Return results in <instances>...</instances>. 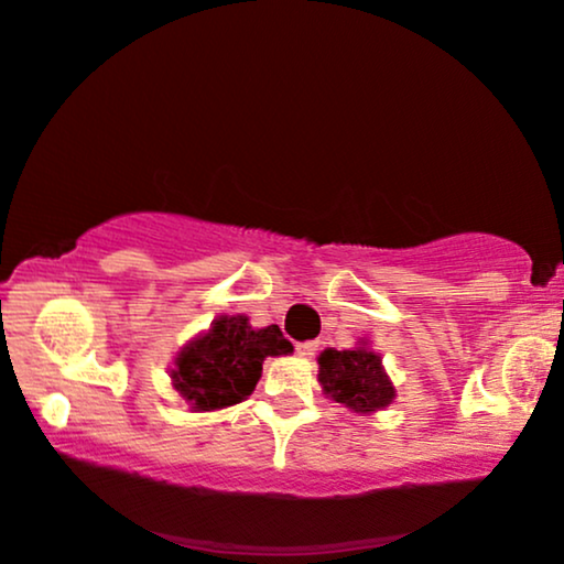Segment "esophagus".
Returning <instances> with one entry per match:
<instances>
[{
	"instance_id": "1",
	"label": "esophagus",
	"mask_w": 564,
	"mask_h": 564,
	"mask_svg": "<svg viewBox=\"0 0 564 564\" xmlns=\"http://www.w3.org/2000/svg\"><path fill=\"white\" fill-rule=\"evenodd\" d=\"M316 350H319V343H316V340L297 343V346H295V354L303 356V359H311V356H316Z\"/></svg>"
}]
</instances>
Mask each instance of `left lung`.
I'll list each match as a JSON object with an SVG mask.
<instances>
[{"mask_svg": "<svg viewBox=\"0 0 564 564\" xmlns=\"http://www.w3.org/2000/svg\"><path fill=\"white\" fill-rule=\"evenodd\" d=\"M319 382L329 399L354 409L356 414H372L395 399L380 354L364 340L354 350H324L319 356Z\"/></svg>", "mask_w": 564, "mask_h": 564, "instance_id": "1", "label": "left lung"}]
</instances>
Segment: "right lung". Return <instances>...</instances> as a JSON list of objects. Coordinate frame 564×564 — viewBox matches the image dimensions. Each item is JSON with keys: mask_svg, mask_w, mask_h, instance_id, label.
Listing matches in <instances>:
<instances>
[{"mask_svg": "<svg viewBox=\"0 0 564 564\" xmlns=\"http://www.w3.org/2000/svg\"><path fill=\"white\" fill-rule=\"evenodd\" d=\"M288 354H293V343L276 324L253 329L242 314L218 316L208 333L178 350L171 382L189 409L214 412L248 399L261 380L263 361Z\"/></svg>", "mask_w": 564, "mask_h": 564, "instance_id": "obj_1", "label": "right lung"}]
</instances>
